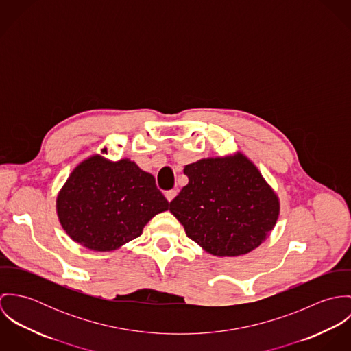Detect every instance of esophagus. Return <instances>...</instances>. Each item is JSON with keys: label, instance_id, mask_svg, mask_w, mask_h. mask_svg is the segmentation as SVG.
<instances>
[{"label": "esophagus", "instance_id": "34e87169", "mask_svg": "<svg viewBox=\"0 0 351 351\" xmlns=\"http://www.w3.org/2000/svg\"><path fill=\"white\" fill-rule=\"evenodd\" d=\"M176 196H177V191H174V189H173V191H169V192H166V193H165V197L167 199L169 202L174 200V197H176Z\"/></svg>", "mask_w": 351, "mask_h": 351}]
</instances>
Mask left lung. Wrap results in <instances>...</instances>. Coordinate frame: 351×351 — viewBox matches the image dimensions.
<instances>
[{"instance_id": "8db88e82", "label": "left lung", "mask_w": 351, "mask_h": 351, "mask_svg": "<svg viewBox=\"0 0 351 351\" xmlns=\"http://www.w3.org/2000/svg\"><path fill=\"white\" fill-rule=\"evenodd\" d=\"M189 182L170 202L186 235L216 256H239L266 241L280 199L249 156L237 151L184 167Z\"/></svg>"}]
</instances>
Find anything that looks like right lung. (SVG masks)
I'll return each mask as SVG.
<instances>
[{"mask_svg": "<svg viewBox=\"0 0 351 351\" xmlns=\"http://www.w3.org/2000/svg\"><path fill=\"white\" fill-rule=\"evenodd\" d=\"M155 178L130 158L93 154L69 174L55 208L64 232L92 251L119 250L169 209Z\"/></svg>", "mask_w": 351, "mask_h": 351, "instance_id": "right-lung-1", "label": "right lung"}]
</instances>
